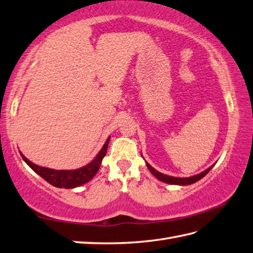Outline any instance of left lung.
Listing matches in <instances>:
<instances>
[{
  "label": "left lung",
  "mask_w": 253,
  "mask_h": 253,
  "mask_svg": "<svg viewBox=\"0 0 253 253\" xmlns=\"http://www.w3.org/2000/svg\"><path fill=\"white\" fill-rule=\"evenodd\" d=\"M146 166L148 167V169L152 173L153 175H155L158 180H160L165 183H168V184H175V185H190L193 184V183H195L197 181H200L202 177H204L207 173H209L211 168L214 167L212 165L211 167H210L209 169H206L205 171L201 172L200 174H196L194 176H190V177H174V176H170V175H167V174H163V173L157 171L156 169H153V168L149 165V163L146 162Z\"/></svg>",
  "instance_id": "left-lung-1"
}]
</instances>
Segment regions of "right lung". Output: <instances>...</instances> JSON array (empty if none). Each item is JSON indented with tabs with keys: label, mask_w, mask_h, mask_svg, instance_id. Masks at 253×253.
Listing matches in <instances>:
<instances>
[{
	"label": "right lung",
	"mask_w": 253,
	"mask_h": 253,
	"mask_svg": "<svg viewBox=\"0 0 253 253\" xmlns=\"http://www.w3.org/2000/svg\"><path fill=\"white\" fill-rule=\"evenodd\" d=\"M110 138L111 137L107 138V140L104 143V146L102 147L100 152L97 153V156L94 158L90 163H87L86 166L79 168V169L76 170H53L49 169V168L39 167L37 165H35L32 161H29L22 152L21 156L23 158V160L26 162L38 175H41L43 180H46L49 184L56 187H60V189H74V187L85 184V183L92 180L94 175L96 174L101 167L103 158L106 155Z\"/></svg>",
	"instance_id": "1"
}]
</instances>
